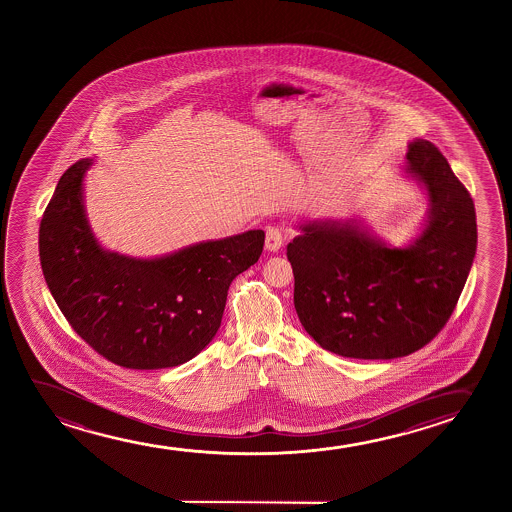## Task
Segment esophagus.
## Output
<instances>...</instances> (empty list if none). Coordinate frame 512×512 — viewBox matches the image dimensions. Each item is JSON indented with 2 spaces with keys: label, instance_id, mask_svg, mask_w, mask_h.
Wrapping results in <instances>:
<instances>
[{
  "label": "esophagus",
  "instance_id": "obj_1",
  "mask_svg": "<svg viewBox=\"0 0 512 512\" xmlns=\"http://www.w3.org/2000/svg\"><path fill=\"white\" fill-rule=\"evenodd\" d=\"M283 245V234L280 227L269 225L266 229V248L269 252H278Z\"/></svg>",
  "mask_w": 512,
  "mask_h": 512
}]
</instances>
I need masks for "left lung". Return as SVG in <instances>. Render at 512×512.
I'll return each mask as SVG.
<instances>
[{
	"label": "left lung",
	"mask_w": 512,
	"mask_h": 512,
	"mask_svg": "<svg viewBox=\"0 0 512 512\" xmlns=\"http://www.w3.org/2000/svg\"><path fill=\"white\" fill-rule=\"evenodd\" d=\"M407 171L430 197L427 229L386 248L350 222H308L288 243L294 304L323 350L362 360L406 357L448 323L476 255L474 201L434 143L409 145Z\"/></svg>",
	"instance_id": "8db88e82"
}]
</instances>
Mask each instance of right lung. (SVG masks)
<instances>
[{
  "label": "right lung",
  "mask_w": 512,
  "mask_h": 512,
  "mask_svg": "<svg viewBox=\"0 0 512 512\" xmlns=\"http://www.w3.org/2000/svg\"><path fill=\"white\" fill-rule=\"evenodd\" d=\"M89 161L66 169L40 222V262L50 294L92 350L126 369L185 364L217 334L227 290L259 260L264 231L136 260L105 252L85 220Z\"/></svg>",
  "instance_id": "add662e5"
}]
</instances>
